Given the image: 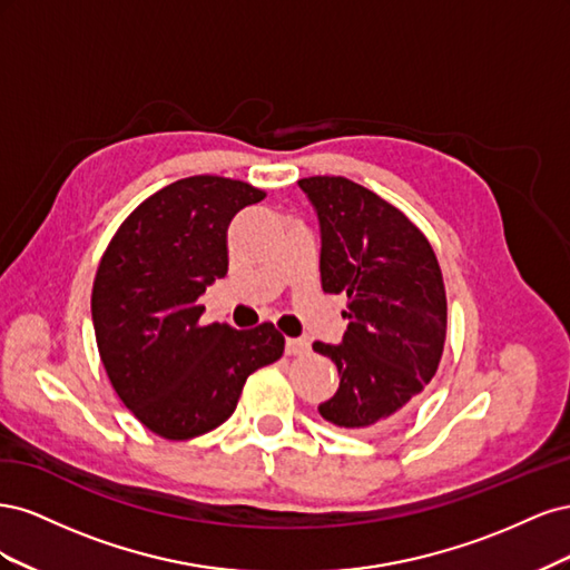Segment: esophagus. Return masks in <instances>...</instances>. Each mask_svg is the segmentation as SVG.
I'll return each mask as SVG.
<instances>
[{
  "label": "esophagus",
  "instance_id": "34e87169",
  "mask_svg": "<svg viewBox=\"0 0 570 570\" xmlns=\"http://www.w3.org/2000/svg\"><path fill=\"white\" fill-rule=\"evenodd\" d=\"M285 352L289 356H297V354H306L308 352V342L302 337H287L285 340Z\"/></svg>",
  "mask_w": 570,
  "mask_h": 570
}]
</instances>
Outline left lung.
I'll return each mask as SVG.
<instances>
[{
	"instance_id": "left-lung-1",
	"label": "left lung",
	"mask_w": 570,
	"mask_h": 570,
	"mask_svg": "<svg viewBox=\"0 0 570 570\" xmlns=\"http://www.w3.org/2000/svg\"><path fill=\"white\" fill-rule=\"evenodd\" d=\"M321 230L323 292L347 295L342 342H314L340 387L318 413L371 435L406 416L433 381L446 335L442 271L425 235L392 204L347 178L299 180Z\"/></svg>"
}]
</instances>
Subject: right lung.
<instances>
[{
    "label": "right lung",
    "mask_w": 570,
    "mask_h": 570,
    "mask_svg": "<svg viewBox=\"0 0 570 570\" xmlns=\"http://www.w3.org/2000/svg\"><path fill=\"white\" fill-rule=\"evenodd\" d=\"M264 197L230 178H183L137 206L101 256L92 287L101 364L120 402L166 440L226 423L247 377L283 356L273 323L199 325V297L228 273L233 216Z\"/></svg>",
    "instance_id": "right-lung-1"
}]
</instances>
